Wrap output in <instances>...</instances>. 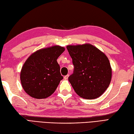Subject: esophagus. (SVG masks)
Wrapping results in <instances>:
<instances>
[{
  "label": "esophagus",
  "mask_w": 134,
  "mask_h": 134,
  "mask_svg": "<svg viewBox=\"0 0 134 134\" xmlns=\"http://www.w3.org/2000/svg\"><path fill=\"white\" fill-rule=\"evenodd\" d=\"M69 75H66V76H64V79H65V80H66V79H68V77H69Z\"/></svg>",
  "instance_id": "esophagus-1"
}]
</instances>
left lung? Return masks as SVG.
<instances>
[{
	"label": "left lung",
	"instance_id": "8db88e82",
	"mask_svg": "<svg viewBox=\"0 0 134 134\" xmlns=\"http://www.w3.org/2000/svg\"><path fill=\"white\" fill-rule=\"evenodd\" d=\"M74 65L68 77L76 93L85 99L100 97L107 89L112 70L107 57L90 44L67 46Z\"/></svg>",
	"mask_w": 134,
	"mask_h": 134
}]
</instances>
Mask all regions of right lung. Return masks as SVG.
I'll return each instance as SVG.
<instances>
[{
    "label": "right lung",
    "instance_id": "1",
    "mask_svg": "<svg viewBox=\"0 0 134 134\" xmlns=\"http://www.w3.org/2000/svg\"><path fill=\"white\" fill-rule=\"evenodd\" d=\"M65 48L52 46L32 54L23 65L20 72L22 87L35 99H45L52 95L63 79L57 59Z\"/></svg>",
    "mask_w": 134,
    "mask_h": 134
}]
</instances>
